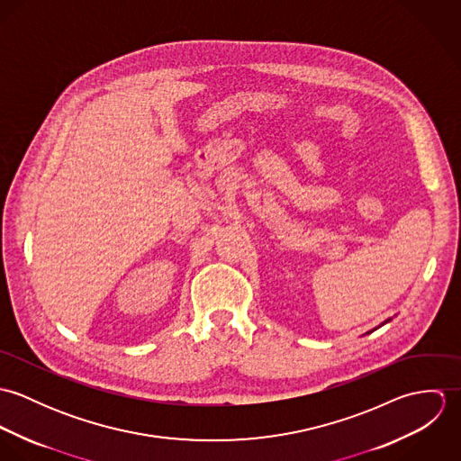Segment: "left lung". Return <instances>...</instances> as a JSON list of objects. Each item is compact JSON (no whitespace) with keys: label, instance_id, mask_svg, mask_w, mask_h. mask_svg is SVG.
Listing matches in <instances>:
<instances>
[{"label":"left lung","instance_id":"left-lung-1","mask_svg":"<svg viewBox=\"0 0 461 461\" xmlns=\"http://www.w3.org/2000/svg\"><path fill=\"white\" fill-rule=\"evenodd\" d=\"M387 321H391V320H387ZM387 321H385V323H387ZM385 323H382V325H385Z\"/></svg>","mask_w":461,"mask_h":461}]
</instances>
